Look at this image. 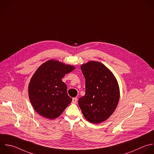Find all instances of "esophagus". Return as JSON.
I'll list each match as a JSON object with an SVG mask.
<instances>
[{"label":"esophagus","mask_w":154,"mask_h":154,"mask_svg":"<svg viewBox=\"0 0 154 154\" xmlns=\"http://www.w3.org/2000/svg\"><path fill=\"white\" fill-rule=\"evenodd\" d=\"M77 100H78V99H77V98H76V97L73 98V99H72V103H74V104L76 103Z\"/></svg>","instance_id":"esophagus-1"}]
</instances>
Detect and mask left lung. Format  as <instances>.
<instances>
[{"label": "left lung", "mask_w": 154, "mask_h": 154, "mask_svg": "<svg viewBox=\"0 0 154 154\" xmlns=\"http://www.w3.org/2000/svg\"><path fill=\"white\" fill-rule=\"evenodd\" d=\"M85 94L78 100L84 117L94 124L107 120L114 112L120 97L117 81L104 64L91 61L82 64Z\"/></svg>", "instance_id": "8db88e82"}]
</instances>
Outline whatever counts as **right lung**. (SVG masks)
<instances>
[{"mask_svg": "<svg viewBox=\"0 0 154 154\" xmlns=\"http://www.w3.org/2000/svg\"><path fill=\"white\" fill-rule=\"evenodd\" d=\"M75 67L55 60L42 64L35 71L28 86V94L35 111L51 120L59 117L71 103L67 85L62 78Z\"/></svg>", "mask_w": 154, "mask_h": 154, "instance_id": "right-lung-1", "label": "right lung"}]
</instances>
